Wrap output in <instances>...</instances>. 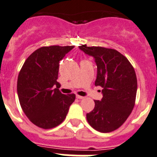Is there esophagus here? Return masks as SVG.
<instances>
[{
    "mask_svg": "<svg viewBox=\"0 0 157 157\" xmlns=\"http://www.w3.org/2000/svg\"><path fill=\"white\" fill-rule=\"evenodd\" d=\"M76 98H77V99H84L85 97H82V96H80V95H76Z\"/></svg>",
    "mask_w": 157,
    "mask_h": 157,
    "instance_id": "1",
    "label": "esophagus"
}]
</instances>
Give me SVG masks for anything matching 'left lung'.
<instances>
[{"label": "left lung", "mask_w": 157, "mask_h": 157, "mask_svg": "<svg viewBox=\"0 0 157 157\" xmlns=\"http://www.w3.org/2000/svg\"><path fill=\"white\" fill-rule=\"evenodd\" d=\"M94 57L97 66L95 85L103 88V98L94 101L93 111L87 113V121L101 132H110L121 127L134 108L137 80L129 60L113 48L101 46H79Z\"/></svg>", "instance_id": "left-lung-1"}]
</instances>
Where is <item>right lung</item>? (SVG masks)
I'll return each mask as SVG.
<instances>
[{
    "label": "right lung",
    "instance_id": "1",
    "mask_svg": "<svg viewBox=\"0 0 157 157\" xmlns=\"http://www.w3.org/2000/svg\"><path fill=\"white\" fill-rule=\"evenodd\" d=\"M74 46H44L24 63L17 78L20 105L26 117L37 127L50 129L64 121L76 95L59 90V62ZM53 86H56V89Z\"/></svg>",
    "mask_w": 157,
    "mask_h": 157
}]
</instances>
